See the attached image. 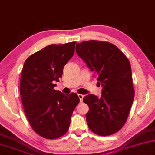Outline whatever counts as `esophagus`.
Masks as SVG:
<instances>
[{"mask_svg": "<svg viewBox=\"0 0 155 155\" xmlns=\"http://www.w3.org/2000/svg\"><path fill=\"white\" fill-rule=\"evenodd\" d=\"M78 97H79V99L80 100V102H82L83 100V98H84V95H82V94H78Z\"/></svg>", "mask_w": 155, "mask_h": 155, "instance_id": "1", "label": "esophagus"}]
</instances>
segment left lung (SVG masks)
<instances>
[{"mask_svg":"<svg viewBox=\"0 0 155 155\" xmlns=\"http://www.w3.org/2000/svg\"><path fill=\"white\" fill-rule=\"evenodd\" d=\"M75 50L102 86L100 98L88 94L83 99L89 107L86 116L89 129L101 136L115 134L125 124L134 101L129 61L120 49L106 41L78 43Z\"/></svg>","mask_w":155,"mask_h":155,"instance_id":"obj_1","label":"left lung"}]
</instances>
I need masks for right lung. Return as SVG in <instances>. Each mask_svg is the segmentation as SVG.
<instances>
[{"instance_id":"right-lung-1","label":"right lung","mask_w":155,"mask_h":155,"mask_svg":"<svg viewBox=\"0 0 155 155\" xmlns=\"http://www.w3.org/2000/svg\"><path fill=\"white\" fill-rule=\"evenodd\" d=\"M75 43L46 46L30 56L21 71L20 91L24 113L32 129L46 139L66 134L80 102L76 93L67 95L54 89L74 54Z\"/></svg>"}]
</instances>
